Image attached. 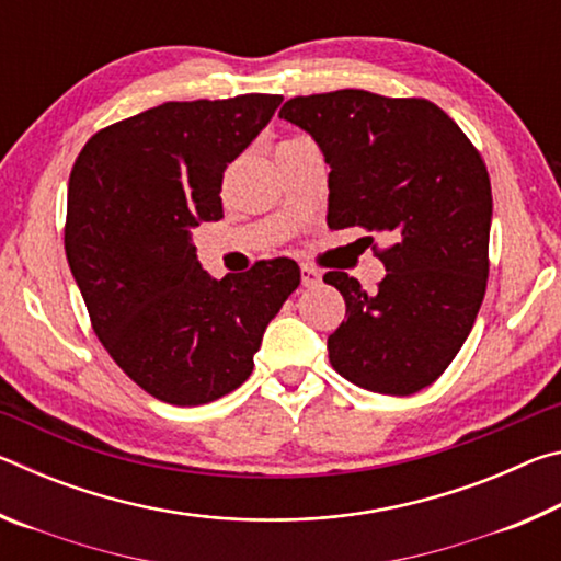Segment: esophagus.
<instances>
[{
    "mask_svg": "<svg viewBox=\"0 0 561 561\" xmlns=\"http://www.w3.org/2000/svg\"><path fill=\"white\" fill-rule=\"evenodd\" d=\"M321 282V272L309 267V264H301V284L304 287H317V284Z\"/></svg>",
    "mask_w": 561,
    "mask_h": 561,
    "instance_id": "esophagus-1",
    "label": "esophagus"
}]
</instances>
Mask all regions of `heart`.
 Masks as SVG:
<instances>
[{
  "label": "heart",
  "mask_w": 561,
  "mask_h": 561,
  "mask_svg": "<svg viewBox=\"0 0 561 561\" xmlns=\"http://www.w3.org/2000/svg\"><path fill=\"white\" fill-rule=\"evenodd\" d=\"M299 140H301V138H291V140H284V144H279V148H282V146H294V144H299Z\"/></svg>",
  "instance_id": "b5f03b06"
}]
</instances>
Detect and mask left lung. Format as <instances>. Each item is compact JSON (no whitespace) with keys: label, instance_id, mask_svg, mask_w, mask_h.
I'll return each instance as SVG.
<instances>
[{"label":"left lung","instance_id":"left-lung-1","mask_svg":"<svg viewBox=\"0 0 561 561\" xmlns=\"http://www.w3.org/2000/svg\"><path fill=\"white\" fill-rule=\"evenodd\" d=\"M279 118L307 130L331 168V230L364 227L393 240L378 252V291L346 272L324 274L346 301V321L329 336L331 366L366 391H421L450 366L485 297V163L425 99L344 89L289 99Z\"/></svg>","mask_w":561,"mask_h":561}]
</instances>
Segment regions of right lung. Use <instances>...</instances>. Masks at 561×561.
I'll list each match as a JSON object with an SVG mask.
<instances>
[{
    "label": "right lung",
    "mask_w": 561,
    "mask_h": 561,
    "mask_svg": "<svg viewBox=\"0 0 561 561\" xmlns=\"http://www.w3.org/2000/svg\"><path fill=\"white\" fill-rule=\"evenodd\" d=\"M282 96L168 101L89 138L69 178L64 247L91 327L130 381L203 405L250 378L262 334L299 287L289 257L213 279L190 230L222 217L227 163Z\"/></svg>",
    "instance_id": "right-lung-1"
}]
</instances>
